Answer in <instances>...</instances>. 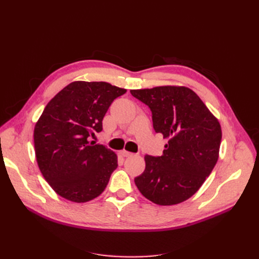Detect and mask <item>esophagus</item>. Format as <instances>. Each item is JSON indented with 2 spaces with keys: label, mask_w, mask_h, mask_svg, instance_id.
I'll list each match as a JSON object with an SVG mask.
<instances>
[{
  "label": "esophagus",
  "mask_w": 259,
  "mask_h": 259,
  "mask_svg": "<svg viewBox=\"0 0 259 259\" xmlns=\"http://www.w3.org/2000/svg\"><path fill=\"white\" fill-rule=\"evenodd\" d=\"M120 153L122 154V156H124V158H127V156L133 155L132 152H128V151H126V150H122Z\"/></svg>",
  "instance_id": "esophagus-1"
}]
</instances>
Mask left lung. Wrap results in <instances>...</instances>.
Instances as JSON below:
<instances>
[{"label":"left lung","instance_id":"left-lung-1","mask_svg":"<svg viewBox=\"0 0 259 259\" xmlns=\"http://www.w3.org/2000/svg\"><path fill=\"white\" fill-rule=\"evenodd\" d=\"M150 108L155 133L167 138L161 156L146 155L135 177L138 190L159 205H174L197 192L218 160L222 128L200 97L185 86L132 90Z\"/></svg>","mask_w":259,"mask_h":259}]
</instances>
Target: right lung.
<instances>
[{
  "label": "right lung",
  "instance_id": "add662e5",
  "mask_svg": "<svg viewBox=\"0 0 259 259\" xmlns=\"http://www.w3.org/2000/svg\"><path fill=\"white\" fill-rule=\"evenodd\" d=\"M125 93L107 82L77 81L45 107L34 127L35 156L43 177L60 197L84 203L105 190L117 156L90 139L103 131L109 107Z\"/></svg>",
  "mask_w": 259,
  "mask_h": 259
}]
</instances>
